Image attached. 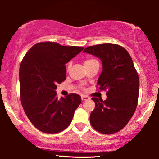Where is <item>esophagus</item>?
Wrapping results in <instances>:
<instances>
[{
  "mask_svg": "<svg viewBox=\"0 0 159 159\" xmlns=\"http://www.w3.org/2000/svg\"><path fill=\"white\" fill-rule=\"evenodd\" d=\"M89 98H89L88 96H84V95H83V96H81V100H82V101H85V100L89 99Z\"/></svg>",
  "mask_w": 159,
  "mask_h": 159,
  "instance_id": "34e87169",
  "label": "esophagus"
}]
</instances>
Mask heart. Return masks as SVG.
<instances>
[{"mask_svg": "<svg viewBox=\"0 0 159 159\" xmlns=\"http://www.w3.org/2000/svg\"><path fill=\"white\" fill-rule=\"evenodd\" d=\"M95 61H96L94 59H87L84 61V64H88V63H93V62H95Z\"/></svg>", "mask_w": 159, "mask_h": 159, "instance_id": "heart-1", "label": "heart"}]
</instances>
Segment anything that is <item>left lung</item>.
<instances>
[{
  "label": "left lung",
  "mask_w": 159,
  "mask_h": 159,
  "mask_svg": "<svg viewBox=\"0 0 159 159\" xmlns=\"http://www.w3.org/2000/svg\"><path fill=\"white\" fill-rule=\"evenodd\" d=\"M83 52L99 58L102 71L97 84L107 90L103 101L92 98L96 104L90 116L95 130L114 134L126 125L136 110L139 93V78L131 56L122 46L105 43L87 47Z\"/></svg>",
  "instance_id": "left-lung-1"
}]
</instances>
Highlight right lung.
<instances>
[{
    "instance_id": "obj_1",
    "label": "right lung",
    "mask_w": 159,
    "mask_h": 159,
    "mask_svg": "<svg viewBox=\"0 0 159 159\" xmlns=\"http://www.w3.org/2000/svg\"><path fill=\"white\" fill-rule=\"evenodd\" d=\"M83 49L45 42L34 45L24 57L19 69L21 105L41 132H61L72 122L81 96L72 93L58 99L55 90L57 84L66 80V63Z\"/></svg>"
}]
</instances>
